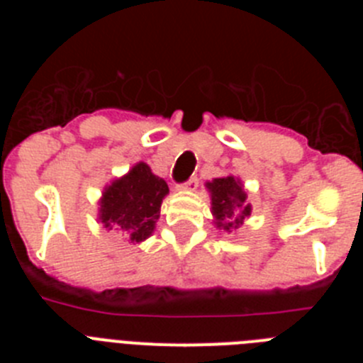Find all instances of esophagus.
Returning <instances> with one entry per match:
<instances>
[{"instance_id": "esophagus-1", "label": "esophagus", "mask_w": 363, "mask_h": 363, "mask_svg": "<svg viewBox=\"0 0 363 363\" xmlns=\"http://www.w3.org/2000/svg\"><path fill=\"white\" fill-rule=\"evenodd\" d=\"M198 178L196 176H192V178H189L187 182H184V184H179L178 189H182V191H196L198 189Z\"/></svg>"}]
</instances>
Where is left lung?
I'll use <instances>...</instances> for the list:
<instances>
[{
  "instance_id": "1",
  "label": "left lung",
  "mask_w": 363,
  "mask_h": 363,
  "mask_svg": "<svg viewBox=\"0 0 363 363\" xmlns=\"http://www.w3.org/2000/svg\"><path fill=\"white\" fill-rule=\"evenodd\" d=\"M213 200V214L216 216V225L225 230L238 229L243 218L251 214V205L245 203L247 194L242 184L233 176L216 178L207 184Z\"/></svg>"
}]
</instances>
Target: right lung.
<instances>
[{
	"mask_svg": "<svg viewBox=\"0 0 363 363\" xmlns=\"http://www.w3.org/2000/svg\"><path fill=\"white\" fill-rule=\"evenodd\" d=\"M167 192L165 179L152 174L145 163H138L129 174L105 189L99 220L108 229H120L130 243L143 242L152 234Z\"/></svg>",
	"mask_w": 363,
	"mask_h": 363,
	"instance_id": "right-lung-1",
	"label": "right lung"
}]
</instances>
